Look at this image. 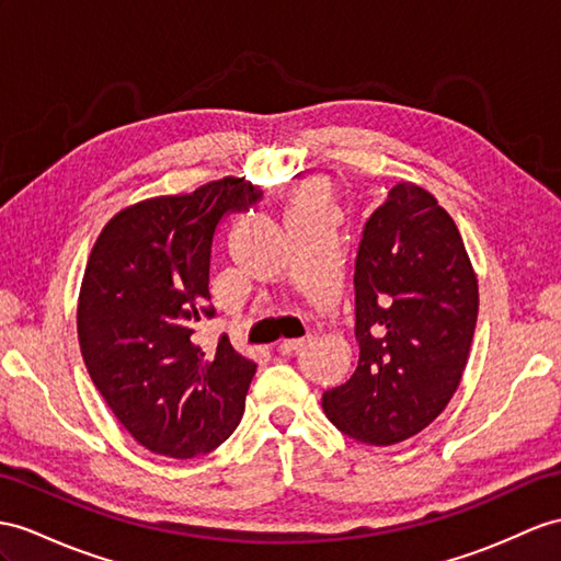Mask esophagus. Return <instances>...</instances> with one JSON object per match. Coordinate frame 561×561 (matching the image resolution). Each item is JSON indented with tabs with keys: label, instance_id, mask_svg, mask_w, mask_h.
Masks as SVG:
<instances>
[{
	"label": "esophagus",
	"instance_id": "esophagus-1",
	"mask_svg": "<svg viewBox=\"0 0 561 561\" xmlns=\"http://www.w3.org/2000/svg\"><path fill=\"white\" fill-rule=\"evenodd\" d=\"M309 343V337H297V340H283V343L278 345V352L280 354H295L302 350L305 345Z\"/></svg>",
	"mask_w": 561,
	"mask_h": 561
}]
</instances>
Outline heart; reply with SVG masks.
<instances>
[{"instance_id":"heart-1","label":"heart","mask_w":561,"mask_h":561,"mask_svg":"<svg viewBox=\"0 0 561 561\" xmlns=\"http://www.w3.org/2000/svg\"><path fill=\"white\" fill-rule=\"evenodd\" d=\"M328 202H331V187L321 178H311L297 187L293 211H325Z\"/></svg>"}]
</instances>
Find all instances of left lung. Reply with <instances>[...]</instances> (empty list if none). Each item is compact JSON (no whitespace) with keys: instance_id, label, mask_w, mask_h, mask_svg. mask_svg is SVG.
I'll list each match as a JSON object with an SVG mask.
<instances>
[{"instance_id":"left-lung-1","label":"left lung","mask_w":561,"mask_h":561,"mask_svg":"<svg viewBox=\"0 0 561 561\" xmlns=\"http://www.w3.org/2000/svg\"><path fill=\"white\" fill-rule=\"evenodd\" d=\"M354 319L357 371L323 392V412L354 440L402 443L453 400L478 319V280L453 216L414 183L394 185L364 226Z\"/></svg>"}]
</instances>
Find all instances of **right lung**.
<instances>
[{"label": "right lung", "mask_w": 561, "mask_h": 561, "mask_svg": "<svg viewBox=\"0 0 561 561\" xmlns=\"http://www.w3.org/2000/svg\"><path fill=\"white\" fill-rule=\"evenodd\" d=\"M262 190L221 178L190 195L118 211L90 252L78 299L88 374L114 416L149 453L193 459L221 445L242 419L256 364L218 337L195 343L214 319L209 266L226 214L250 211Z\"/></svg>", "instance_id": "obj_1"}]
</instances>
